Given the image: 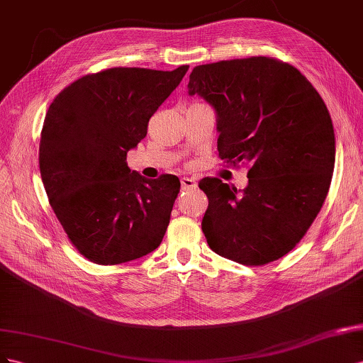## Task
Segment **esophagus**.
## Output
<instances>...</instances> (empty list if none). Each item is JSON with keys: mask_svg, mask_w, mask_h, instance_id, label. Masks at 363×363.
Returning <instances> with one entry per match:
<instances>
[{"mask_svg": "<svg viewBox=\"0 0 363 363\" xmlns=\"http://www.w3.org/2000/svg\"><path fill=\"white\" fill-rule=\"evenodd\" d=\"M181 184H182V190H193L198 187V184H196V181L191 178H182Z\"/></svg>", "mask_w": 363, "mask_h": 363, "instance_id": "obj_1", "label": "esophagus"}]
</instances>
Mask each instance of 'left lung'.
I'll list each match as a JSON object with an SVG mask.
<instances>
[{"label":"left lung","instance_id":"1","mask_svg":"<svg viewBox=\"0 0 363 363\" xmlns=\"http://www.w3.org/2000/svg\"><path fill=\"white\" fill-rule=\"evenodd\" d=\"M187 88L214 109L219 157L250 164L243 191L217 178L199 182L206 242L242 264L278 260L303 239L330 189L336 146L324 100L295 67L264 56L194 67Z\"/></svg>","mask_w":363,"mask_h":363}]
</instances>
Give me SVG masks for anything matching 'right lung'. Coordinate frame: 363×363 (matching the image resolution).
<instances>
[{
	"label": "right lung",
	"mask_w": 363,
	"mask_h": 363,
	"mask_svg": "<svg viewBox=\"0 0 363 363\" xmlns=\"http://www.w3.org/2000/svg\"><path fill=\"white\" fill-rule=\"evenodd\" d=\"M187 71L111 68L76 80L50 105L40 176L57 220L89 262L126 263L161 245L181 182L130 172L126 155Z\"/></svg>",
	"instance_id": "1"
}]
</instances>
